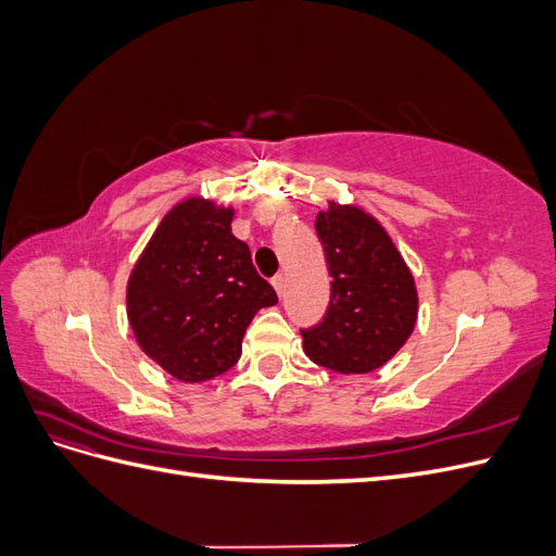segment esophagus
I'll return each mask as SVG.
<instances>
[{"mask_svg":"<svg viewBox=\"0 0 556 556\" xmlns=\"http://www.w3.org/2000/svg\"><path fill=\"white\" fill-rule=\"evenodd\" d=\"M271 282H274L276 292H278V294H282V290H285V276H282V274H278V276H274V278H271Z\"/></svg>","mask_w":556,"mask_h":556,"instance_id":"esophagus-1","label":"esophagus"}]
</instances>
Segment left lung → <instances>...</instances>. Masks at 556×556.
Returning a JSON list of instances; mask_svg holds the SVG:
<instances>
[{
    "label": "left lung",
    "instance_id": "1",
    "mask_svg": "<svg viewBox=\"0 0 556 556\" xmlns=\"http://www.w3.org/2000/svg\"><path fill=\"white\" fill-rule=\"evenodd\" d=\"M331 301L323 323L301 329L306 355L336 374H371L408 341L417 292L406 262L387 231L355 206L317 213Z\"/></svg>",
    "mask_w": 556,
    "mask_h": 556
}]
</instances>
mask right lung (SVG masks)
<instances>
[{
    "label": "right lung",
    "instance_id": "1",
    "mask_svg": "<svg viewBox=\"0 0 556 556\" xmlns=\"http://www.w3.org/2000/svg\"><path fill=\"white\" fill-rule=\"evenodd\" d=\"M231 208L188 199L164 215L127 282V315L148 357L185 382L239 362L243 333L276 290L231 233Z\"/></svg>",
    "mask_w": 556,
    "mask_h": 556
}]
</instances>
